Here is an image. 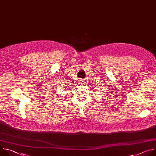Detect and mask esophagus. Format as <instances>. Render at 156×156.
<instances>
[{"label": "esophagus", "instance_id": "obj_1", "mask_svg": "<svg viewBox=\"0 0 156 156\" xmlns=\"http://www.w3.org/2000/svg\"><path fill=\"white\" fill-rule=\"evenodd\" d=\"M81 82H82V81H81Z\"/></svg>", "mask_w": 156, "mask_h": 156}]
</instances>
